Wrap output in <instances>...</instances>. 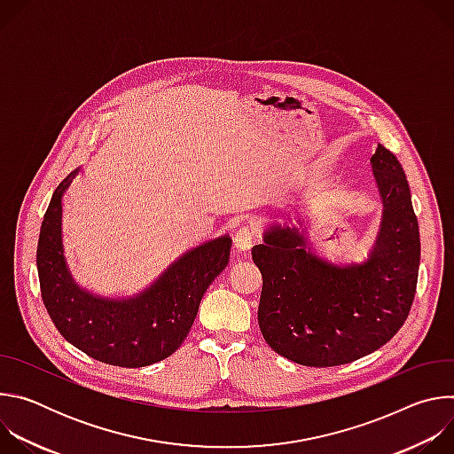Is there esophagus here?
I'll return each mask as SVG.
<instances>
[{
  "label": "esophagus",
  "instance_id": "34e87169",
  "mask_svg": "<svg viewBox=\"0 0 454 454\" xmlns=\"http://www.w3.org/2000/svg\"><path fill=\"white\" fill-rule=\"evenodd\" d=\"M254 230L251 226H242L237 233H235V247L240 251H246L251 247L253 240H254Z\"/></svg>",
  "mask_w": 454,
  "mask_h": 454
}]
</instances>
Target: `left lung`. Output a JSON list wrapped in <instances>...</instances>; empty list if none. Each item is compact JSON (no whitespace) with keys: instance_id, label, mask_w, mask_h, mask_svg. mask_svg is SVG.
<instances>
[{"instance_id":"8db88e82","label":"left lung","mask_w":454,"mask_h":454,"mask_svg":"<svg viewBox=\"0 0 454 454\" xmlns=\"http://www.w3.org/2000/svg\"><path fill=\"white\" fill-rule=\"evenodd\" d=\"M384 205L364 262H333L307 247L296 228L273 226L251 249L262 273L258 327L280 356L303 366L352 363L390 341L417 293L420 235L397 158L377 147L370 160Z\"/></svg>"}]
</instances>
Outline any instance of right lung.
Listing matches in <instances>:
<instances>
[{
    "instance_id": "1",
    "label": "right lung",
    "mask_w": 454,
    "mask_h": 454,
    "mask_svg": "<svg viewBox=\"0 0 454 454\" xmlns=\"http://www.w3.org/2000/svg\"><path fill=\"white\" fill-rule=\"evenodd\" d=\"M77 170L53 192L37 242L43 303L57 331L90 357L140 368L174 354L198 316L208 286L228 266L231 239L221 237L184 253L145 293L106 300L82 291L64 264L60 198Z\"/></svg>"
}]
</instances>
